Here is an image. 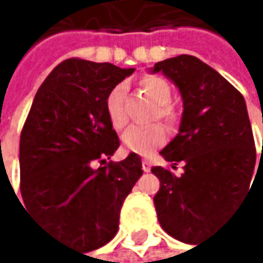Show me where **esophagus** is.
I'll return each mask as SVG.
<instances>
[{
	"instance_id": "esophagus-1",
	"label": "esophagus",
	"mask_w": 263,
	"mask_h": 263,
	"mask_svg": "<svg viewBox=\"0 0 263 263\" xmlns=\"http://www.w3.org/2000/svg\"><path fill=\"white\" fill-rule=\"evenodd\" d=\"M151 166H153V163H151L149 160H146V159L142 160V168H143V172H145V173H148V172L151 170Z\"/></svg>"
}]
</instances>
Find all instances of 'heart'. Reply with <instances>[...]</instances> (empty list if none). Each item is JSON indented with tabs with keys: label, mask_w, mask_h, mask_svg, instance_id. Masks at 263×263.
<instances>
[{
	"label": "heart",
	"mask_w": 263,
	"mask_h": 263,
	"mask_svg": "<svg viewBox=\"0 0 263 263\" xmlns=\"http://www.w3.org/2000/svg\"><path fill=\"white\" fill-rule=\"evenodd\" d=\"M142 87L148 95L157 103L151 118L163 121L168 127H173L178 123V114L170 106L172 101V87L160 76H146L142 79ZM126 87L124 84H117L106 97V114L110 124L115 129H123L127 123V114L124 107ZM166 140V134L162 124L153 123L149 126H130L121 136L123 148L129 153L139 156H148L156 148L162 146Z\"/></svg>",
	"instance_id": "obj_1"
}]
</instances>
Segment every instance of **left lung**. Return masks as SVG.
<instances>
[{"label":"left lung","mask_w":263,"mask_h":263,"mask_svg":"<svg viewBox=\"0 0 263 263\" xmlns=\"http://www.w3.org/2000/svg\"><path fill=\"white\" fill-rule=\"evenodd\" d=\"M153 71L170 78L184 100L179 134L160 151L175 170L184 162V173L151 168L160 181L156 212L166 234L195 243L211 234L247 193L256 166L253 129L241 93L193 55L157 62Z\"/></svg>","instance_id":"1"}]
</instances>
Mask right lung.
<instances>
[{"mask_svg":"<svg viewBox=\"0 0 263 263\" xmlns=\"http://www.w3.org/2000/svg\"><path fill=\"white\" fill-rule=\"evenodd\" d=\"M134 68L71 58L40 85L20 137V190L26 209L85 253L118 231L120 211L143 175L139 154L109 160L120 139L107 93Z\"/></svg>","mask_w":263,"mask_h":263,"instance_id":"obj_1","label":"right lung"}]
</instances>
